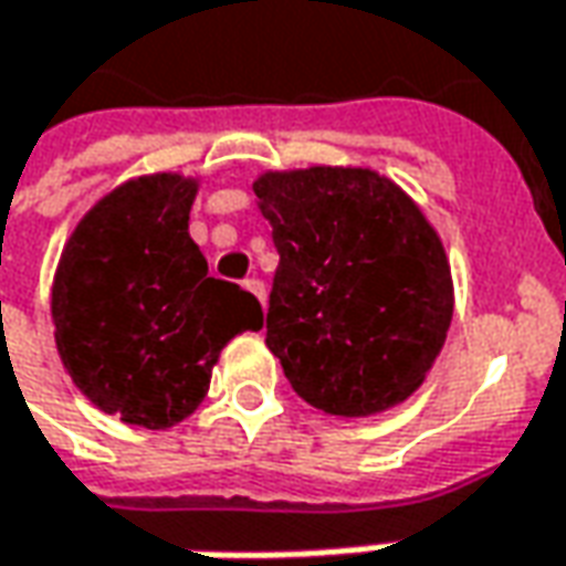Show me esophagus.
<instances>
[{
	"label": "esophagus",
	"mask_w": 566,
	"mask_h": 566,
	"mask_svg": "<svg viewBox=\"0 0 566 566\" xmlns=\"http://www.w3.org/2000/svg\"><path fill=\"white\" fill-rule=\"evenodd\" d=\"M245 290L252 292V295H255L258 302L264 305V298H268V292H264V283H261L258 276H252V280H245Z\"/></svg>",
	"instance_id": "1"
}]
</instances>
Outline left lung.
Returning a JSON list of instances; mask_svg holds the SVG:
<instances>
[{
	"label": "left lung",
	"instance_id": "left-lung-1",
	"mask_svg": "<svg viewBox=\"0 0 566 566\" xmlns=\"http://www.w3.org/2000/svg\"><path fill=\"white\" fill-rule=\"evenodd\" d=\"M280 264L268 348L317 411L370 417L427 380L454 311L423 211L367 168L268 170L252 184Z\"/></svg>",
	"mask_w": 566,
	"mask_h": 566
}]
</instances>
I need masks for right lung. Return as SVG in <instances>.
<instances>
[{
    "instance_id": "right-lung-1",
    "label": "right lung",
    "mask_w": 566,
    "mask_h": 566,
    "mask_svg": "<svg viewBox=\"0 0 566 566\" xmlns=\"http://www.w3.org/2000/svg\"><path fill=\"white\" fill-rule=\"evenodd\" d=\"M199 184L136 177L98 199L64 245L52 283L64 370L105 415L168 430L208 392L221 348L261 329V305L208 276L189 237Z\"/></svg>"
}]
</instances>
